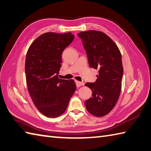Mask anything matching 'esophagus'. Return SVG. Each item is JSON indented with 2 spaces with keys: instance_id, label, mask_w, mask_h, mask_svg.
Masks as SVG:
<instances>
[{
  "instance_id": "34e87169",
  "label": "esophagus",
  "mask_w": 151,
  "mask_h": 151,
  "mask_svg": "<svg viewBox=\"0 0 151 151\" xmlns=\"http://www.w3.org/2000/svg\"><path fill=\"white\" fill-rule=\"evenodd\" d=\"M75 82H76L77 87H81V86L84 85L83 83H82V82H79V81H76Z\"/></svg>"
}]
</instances>
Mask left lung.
Segmentation results:
<instances>
[{"label": "left lung", "mask_w": 151, "mask_h": 151, "mask_svg": "<svg viewBox=\"0 0 151 151\" xmlns=\"http://www.w3.org/2000/svg\"><path fill=\"white\" fill-rule=\"evenodd\" d=\"M78 35L87 53L89 66L99 73L96 81L85 84L93 92L92 97L85 101L86 109L96 116H105L115 107L121 94L123 75L121 52L102 32L88 30Z\"/></svg>", "instance_id": "1"}]
</instances>
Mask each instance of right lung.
I'll return each instance as SVG.
<instances>
[{"label":"right lung","mask_w":151,"mask_h":151,"mask_svg":"<svg viewBox=\"0 0 151 151\" xmlns=\"http://www.w3.org/2000/svg\"><path fill=\"white\" fill-rule=\"evenodd\" d=\"M73 39L71 32H46L36 38L27 51L25 73L29 93L36 108L47 117L62 115L76 90L73 80L58 78L63 51Z\"/></svg>","instance_id":"right-lung-1"}]
</instances>
